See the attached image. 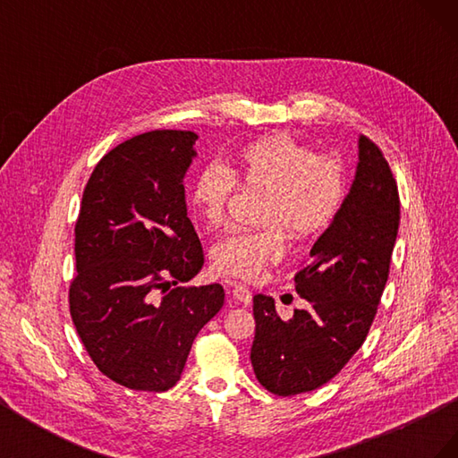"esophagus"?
Listing matches in <instances>:
<instances>
[{
	"mask_svg": "<svg viewBox=\"0 0 458 458\" xmlns=\"http://www.w3.org/2000/svg\"><path fill=\"white\" fill-rule=\"evenodd\" d=\"M231 298L237 301V303H242V306H250V303H252L250 288L244 286V284H233Z\"/></svg>",
	"mask_w": 458,
	"mask_h": 458,
	"instance_id": "34e87169",
	"label": "esophagus"
}]
</instances>
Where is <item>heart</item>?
<instances>
[{
    "label": "heart",
    "instance_id": "obj_1",
    "mask_svg": "<svg viewBox=\"0 0 458 458\" xmlns=\"http://www.w3.org/2000/svg\"><path fill=\"white\" fill-rule=\"evenodd\" d=\"M266 195L258 231L233 233L214 250V267L227 276L254 281L284 254L286 233L311 241L336 219L344 197L342 164L315 152L284 133L263 135L248 143L229 170L208 165L191 187V206L206 227L224 225L227 206L239 184Z\"/></svg>",
    "mask_w": 458,
    "mask_h": 458
}]
</instances>
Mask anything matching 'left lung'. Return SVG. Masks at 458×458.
<instances>
[{
    "label": "left lung",
    "instance_id": "left-lung-1",
    "mask_svg": "<svg viewBox=\"0 0 458 458\" xmlns=\"http://www.w3.org/2000/svg\"><path fill=\"white\" fill-rule=\"evenodd\" d=\"M397 229L399 192L390 164L361 135L348 197L294 275L308 308L283 318L271 296H254L250 359L267 392L290 397L317 390L361 348L390 275Z\"/></svg>",
    "mask_w": 458,
    "mask_h": 458
}]
</instances>
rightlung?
<instances>
[{
  "mask_svg": "<svg viewBox=\"0 0 458 458\" xmlns=\"http://www.w3.org/2000/svg\"><path fill=\"white\" fill-rule=\"evenodd\" d=\"M197 140L183 130L135 135L99 160L81 197L71 315L97 369L130 390L175 386L225 300L221 284L177 286L204 266L183 187Z\"/></svg>",
  "mask_w": 458,
  "mask_h": 458,
  "instance_id": "1",
  "label": "right lung"
}]
</instances>
